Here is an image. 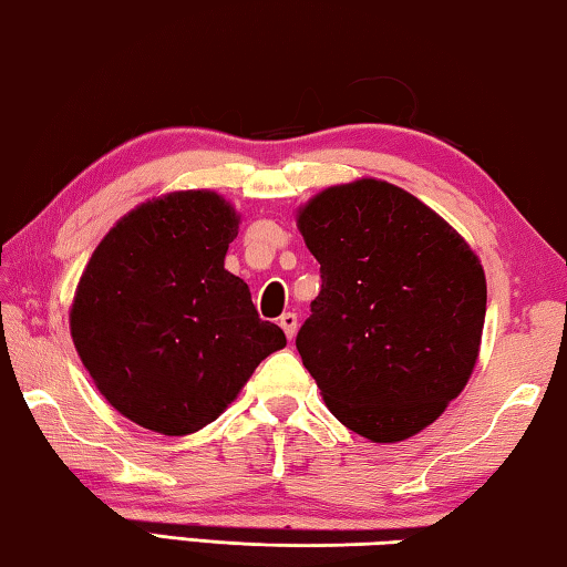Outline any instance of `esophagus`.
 I'll return each instance as SVG.
<instances>
[{"label": "esophagus", "instance_id": "1", "mask_svg": "<svg viewBox=\"0 0 567 567\" xmlns=\"http://www.w3.org/2000/svg\"><path fill=\"white\" fill-rule=\"evenodd\" d=\"M280 328L285 330L287 340H292L295 332H297V315L295 312H285L282 318H280Z\"/></svg>", "mask_w": 567, "mask_h": 567}]
</instances>
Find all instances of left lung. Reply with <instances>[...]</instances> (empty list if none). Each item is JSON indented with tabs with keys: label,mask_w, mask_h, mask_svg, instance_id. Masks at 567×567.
I'll list each match as a JSON object with an SVG mask.
<instances>
[{
	"label": "left lung",
	"mask_w": 567,
	"mask_h": 567,
	"mask_svg": "<svg viewBox=\"0 0 567 567\" xmlns=\"http://www.w3.org/2000/svg\"><path fill=\"white\" fill-rule=\"evenodd\" d=\"M297 227L322 287L295 344L324 405L372 443L417 435L473 375L487 302L477 255L382 179L322 189Z\"/></svg>",
	"instance_id": "left-lung-1"
}]
</instances>
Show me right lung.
<instances>
[{"instance_id": "obj_1", "label": "right lung", "mask_w": 567, "mask_h": 567, "mask_svg": "<svg viewBox=\"0 0 567 567\" xmlns=\"http://www.w3.org/2000/svg\"><path fill=\"white\" fill-rule=\"evenodd\" d=\"M239 217L215 192H169L124 215L76 285L70 330L110 405L162 435L219 417L287 340L225 270Z\"/></svg>"}]
</instances>
